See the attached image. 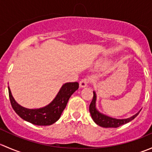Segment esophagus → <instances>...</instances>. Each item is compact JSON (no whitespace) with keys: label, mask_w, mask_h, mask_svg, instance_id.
<instances>
[{"label":"esophagus","mask_w":152,"mask_h":152,"mask_svg":"<svg viewBox=\"0 0 152 152\" xmlns=\"http://www.w3.org/2000/svg\"><path fill=\"white\" fill-rule=\"evenodd\" d=\"M90 82V78H85V79H82V80L79 82V86H80L81 87H87Z\"/></svg>","instance_id":"1"}]
</instances>
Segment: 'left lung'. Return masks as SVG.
Here are the masks:
<instances>
[{"instance_id":"left-lung-1","label":"left lung","mask_w":152,"mask_h":152,"mask_svg":"<svg viewBox=\"0 0 152 152\" xmlns=\"http://www.w3.org/2000/svg\"><path fill=\"white\" fill-rule=\"evenodd\" d=\"M89 110H90V113L91 115V117L93 120L96 124L102 127H106V128H117V127L121 126L124 125V124L129 123V121H132L134 118L137 117V115L139 114L138 112L136 113L132 117L126 119H115L113 118L108 117L102 114L99 113L96 108V93L93 92V97L92 99V102L90 104V107H89Z\"/></svg>"}]
</instances>
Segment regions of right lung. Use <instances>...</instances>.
<instances>
[{
    "label": "right lung",
    "mask_w": 152,
    "mask_h": 152,
    "mask_svg": "<svg viewBox=\"0 0 152 152\" xmlns=\"http://www.w3.org/2000/svg\"><path fill=\"white\" fill-rule=\"evenodd\" d=\"M78 88V82H69L65 84L51 103L42 108L32 110L25 108L18 104L12 97L10 87L9 96L12 108L21 118L34 125L48 126L59 120L61 114L66 107L69 99Z\"/></svg>",
    "instance_id": "1"
}]
</instances>
